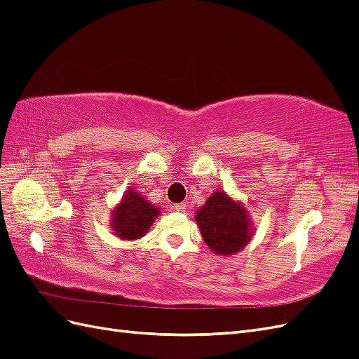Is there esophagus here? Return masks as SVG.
<instances>
[{
    "label": "esophagus",
    "mask_w": 359,
    "mask_h": 359,
    "mask_svg": "<svg viewBox=\"0 0 359 359\" xmlns=\"http://www.w3.org/2000/svg\"><path fill=\"white\" fill-rule=\"evenodd\" d=\"M172 210H175V211H178V212H184L186 211V203H173L172 205Z\"/></svg>",
    "instance_id": "34e87169"
}]
</instances>
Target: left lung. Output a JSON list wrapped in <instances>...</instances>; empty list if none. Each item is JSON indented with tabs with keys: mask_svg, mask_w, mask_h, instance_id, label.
Listing matches in <instances>:
<instances>
[{
	"mask_svg": "<svg viewBox=\"0 0 359 359\" xmlns=\"http://www.w3.org/2000/svg\"><path fill=\"white\" fill-rule=\"evenodd\" d=\"M196 222L205 244L222 256L240 252L255 233L245 206L223 190L215 191L196 211Z\"/></svg>",
	"mask_w": 359,
	"mask_h": 359,
	"instance_id": "obj_1",
	"label": "left lung"
}]
</instances>
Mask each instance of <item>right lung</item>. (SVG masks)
<instances>
[{"label": "right lung", "instance_id": "obj_1", "mask_svg": "<svg viewBox=\"0 0 359 359\" xmlns=\"http://www.w3.org/2000/svg\"><path fill=\"white\" fill-rule=\"evenodd\" d=\"M158 212L160 210L157 206L148 202L142 194L128 189L127 193H124L121 203H118L112 211L111 227L121 240H139L149 231Z\"/></svg>", "mask_w": 359, "mask_h": 359}]
</instances>
